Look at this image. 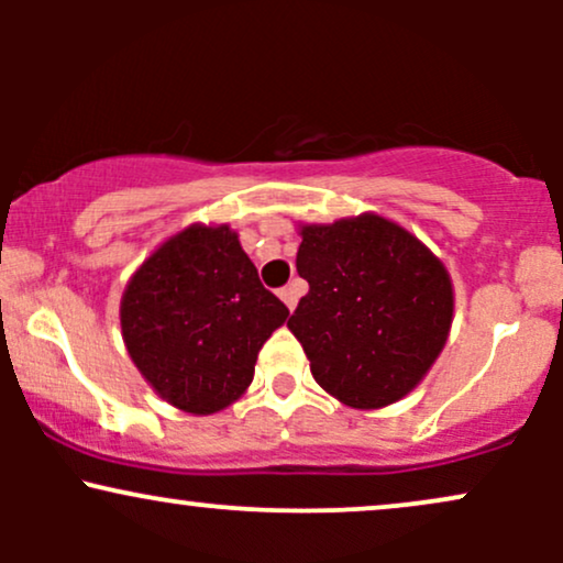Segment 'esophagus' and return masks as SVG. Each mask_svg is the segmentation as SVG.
I'll return each instance as SVG.
<instances>
[{"label":"esophagus","instance_id":"esophagus-1","mask_svg":"<svg viewBox=\"0 0 563 563\" xmlns=\"http://www.w3.org/2000/svg\"><path fill=\"white\" fill-rule=\"evenodd\" d=\"M283 299V303H286L288 309H294L296 307V301H299V286H286V288H280V294H277Z\"/></svg>","mask_w":563,"mask_h":563}]
</instances>
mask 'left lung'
<instances>
[{"label":"left lung","instance_id":"1","mask_svg":"<svg viewBox=\"0 0 563 563\" xmlns=\"http://www.w3.org/2000/svg\"><path fill=\"white\" fill-rule=\"evenodd\" d=\"M296 269L309 283L290 314L318 384L341 405L380 410L407 397L448 344V267L391 219L365 211L299 224Z\"/></svg>","mask_w":563,"mask_h":563}]
</instances>
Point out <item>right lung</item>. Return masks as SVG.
I'll return each instance as SVG.
<instances>
[{
	"mask_svg": "<svg viewBox=\"0 0 563 563\" xmlns=\"http://www.w3.org/2000/svg\"><path fill=\"white\" fill-rule=\"evenodd\" d=\"M119 318L147 386L177 410L214 416L249 389L256 354L288 309L230 224L192 222L134 269Z\"/></svg>",
	"mask_w": 563,
	"mask_h": 563,
	"instance_id": "add662e5",
	"label": "right lung"
}]
</instances>
